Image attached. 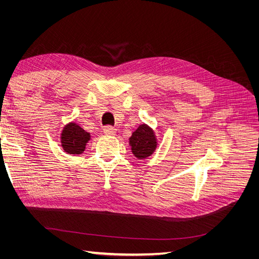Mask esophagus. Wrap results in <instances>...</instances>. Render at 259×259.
Listing matches in <instances>:
<instances>
[{
	"mask_svg": "<svg viewBox=\"0 0 259 259\" xmlns=\"http://www.w3.org/2000/svg\"><path fill=\"white\" fill-rule=\"evenodd\" d=\"M115 133H116V130L113 128L112 126H106V127L104 128V134H105V135L113 136V135H115Z\"/></svg>",
	"mask_w": 259,
	"mask_h": 259,
	"instance_id": "1",
	"label": "esophagus"
}]
</instances>
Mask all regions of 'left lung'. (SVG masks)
Wrapping results in <instances>:
<instances>
[{
	"mask_svg": "<svg viewBox=\"0 0 259 259\" xmlns=\"http://www.w3.org/2000/svg\"><path fill=\"white\" fill-rule=\"evenodd\" d=\"M132 152L138 160H144L150 156L158 147V139L154 131L147 124H140L130 137Z\"/></svg>",
	"mask_w": 259,
	"mask_h": 259,
	"instance_id": "8db88e82",
	"label": "left lung"
}]
</instances>
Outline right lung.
Returning a JSON list of instances; mask_svg holds the SVG:
<instances>
[{"mask_svg": "<svg viewBox=\"0 0 259 259\" xmlns=\"http://www.w3.org/2000/svg\"><path fill=\"white\" fill-rule=\"evenodd\" d=\"M91 140L90 133L85 132L80 125L74 122L66 124L60 134V143L64 151L71 155L82 154L86 144Z\"/></svg>", "mask_w": 259, "mask_h": 259, "instance_id": "1", "label": "right lung"}]
</instances>
